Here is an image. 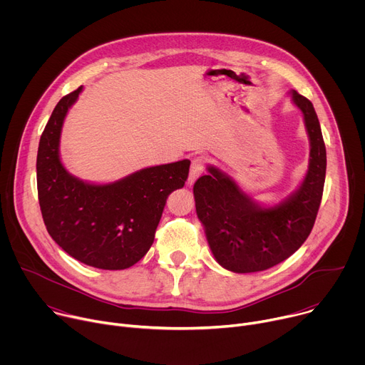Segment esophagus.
I'll use <instances>...</instances> for the list:
<instances>
[{"instance_id": "34e87169", "label": "esophagus", "mask_w": 365, "mask_h": 365, "mask_svg": "<svg viewBox=\"0 0 365 365\" xmlns=\"http://www.w3.org/2000/svg\"><path fill=\"white\" fill-rule=\"evenodd\" d=\"M206 163H207V159L205 158V155H196V158L192 160L190 163V172H189V178H187V183L189 185H193L195 180L203 173L205 168H206Z\"/></svg>"}]
</instances>
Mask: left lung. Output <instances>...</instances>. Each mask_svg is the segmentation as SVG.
I'll return each instance as SVG.
<instances>
[{
	"mask_svg": "<svg viewBox=\"0 0 365 365\" xmlns=\"http://www.w3.org/2000/svg\"><path fill=\"white\" fill-rule=\"evenodd\" d=\"M310 140L304 180L274 206H262L217 168L193 185L196 214L217 262L234 273L267 270L289 258L314 228L325 185L327 148L312 102L292 92Z\"/></svg>",
	"mask_w": 365,
	"mask_h": 365,
	"instance_id": "1",
	"label": "left lung"
}]
</instances>
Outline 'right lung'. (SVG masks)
Instances as JSON below:
<instances>
[{
    "label": "right lung",
    "mask_w": 365,
    "mask_h": 365,
    "mask_svg": "<svg viewBox=\"0 0 365 365\" xmlns=\"http://www.w3.org/2000/svg\"><path fill=\"white\" fill-rule=\"evenodd\" d=\"M82 86L51 113L37 151V193L50 237L78 262L103 270L134 266L150 250L166 199L183 187L189 160L147 168L108 185L85 183L66 172L59 140Z\"/></svg>",
    "instance_id": "right-lung-1"
}]
</instances>
